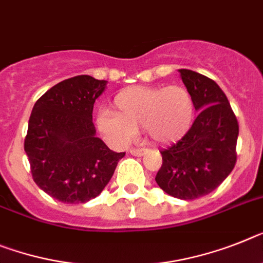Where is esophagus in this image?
<instances>
[{
  "instance_id": "obj_1",
  "label": "esophagus",
  "mask_w": 263,
  "mask_h": 263,
  "mask_svg": "<svg viewBox=\"0 0 263 263\" xmlns=\"http://www.w3.org/2000/svg\"><path fill=\"white\" fill-rule=\"evenodd\" d=\"M129 152H131V155H134V156H142L145 154V149L144 148H131L129 149Z\"/></svg>"
}]
</instances>
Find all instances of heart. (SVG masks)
<instances>
[{
	"mask_svg": "<svg viewBox=\"0 0 263 263\" xmlns=\"http://www.w3.org/2000/svg\"><path fill=\"white\" fill-rule=\"evenodd\" d=\"M114 114L101 111L96 127L115 147L132 142L143 128L154 143L170 144L186 135L195 118V100L183 85L129 87L114 99Z\"/></svg>",
	"mask_w": 263,
	"mask_h": 263,
	"instance_id": "obj_1",
	"label": "heart"
}]
</instances>
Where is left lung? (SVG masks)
<instances>
[{
	"mask_svg": "<svg viewBox=\"0 0 263 263\" xmlns=\"http://www.w3.org/2000/svg\"><path fill=\"white\" fill-rule=\"evenodd\" d=\"M199 111L190 131L162 149L158 186L178 199H196L213 193L237 162L239 127L226 95L214 80L190 69H179Z\"/></svg>",
	"mask_w": 263,
	"mask_h": 263,
	"instance_id": "1",
	"label": "left lung"
}]
</instances>
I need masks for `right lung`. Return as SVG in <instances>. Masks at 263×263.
<instances>
[{
  "mask_svg": "<svg viewBox=\"0 0 263 263\" xmlns=\"http://www.w3.org/2000/svg\"><path fill=\"white\" fill-rule=\"evenodd\" d=\"M105 87L107 81L88 74L70 77L46 90L32 109L24 148L33 180L63 203L96 198L125 155L96 136L92 111Z\"/></svg>",
  "mask_w": 263,
  "mask_h": 263,
  "instance_id": "add662e5",
  "label": "right lung"
}]
</instances>
